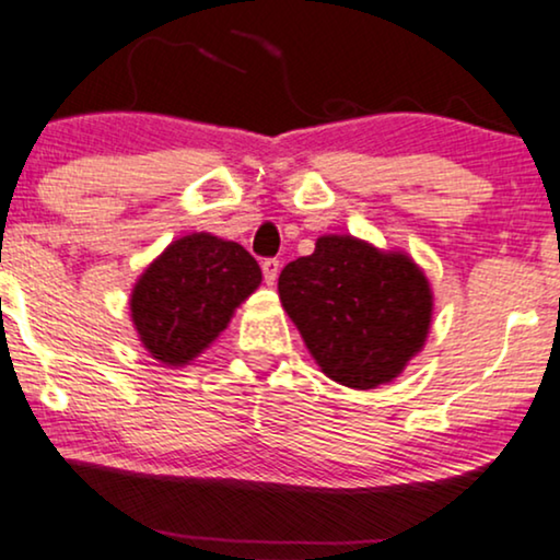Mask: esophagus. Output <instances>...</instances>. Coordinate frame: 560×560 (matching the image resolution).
<instances>
[{"instance_id":"34e87169","label":"esophagus","mask_w":560,"mask_h":560,"mask_svg":"<svg viewBox=\"0 0 560 560\" xmlns=\"http://www.w3.org/2000/svg\"><path fill=\"white\" fill-rule=\"evenodd\" d=\"M278 272H280L278 259H265V262H262V275H265L267 285H275V280H278Z\"/></svg>"}]
</instances>
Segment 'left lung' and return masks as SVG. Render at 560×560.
Returning <instances> with one entry per match:
<instances>
[{"label": "left lung", "mask_w": 560, "mask_h": 560, "mask_svg": "<svg viewBox=\"0 0 560 560\" xmlns=\"http://www.w3.org/2000/svg\"><path fill=\"white\" fill-rule=\"evenodd\" d=\"M278 293L320 372L354 389L393 382L431 328L423 270L349 234L318 236L313 255L282 267Z\"/></svg>", "instance_id": "8db88e82"}]
</instances>
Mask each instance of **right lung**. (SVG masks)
Instances as JSON below:
<instances>
[{
  "mask_svg": "<svg viewBox=\"0 0 560 560\" xmlns=\"http://www.w3.org/2000/svg\"><path fill=\"white\" fill-rule=\"evenodd\" d=\"M262 282L242 244L198 232L167 244L135 282L129 311L142 347L167 366L194 362Z\"/></svg>",
  "mask_w": 560,
  "mask_h": 560,
  "instance_id": "add662e5",
  "label": "right lung"
}]
</instances>
